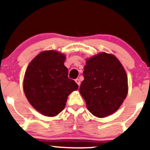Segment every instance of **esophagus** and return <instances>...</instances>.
I'll list each match as a JSON object with an SVG mask.
<instances>
[{"instance_id": "34e87169", "label": "esophagus", "mask_w": 150, "mask_h": 150, "mask_svg": "<svg viewBox=\"0 0 150 150\" xmlns=\"http://www.w3.org/2000/svg\"><path fill=\"white\" fill-rule=\"evenodd\" d=\"M75 82H76V83L77 84V85H78V86H80V80H79V79H76V80H75Z\"/></svg>"}]
</instances>
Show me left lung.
Masks as SVG:
<instances>
[{
    "label": "left lung",
    "mask_w": 150,
    "mask_h": 150,
    "mask_svg": "<svg viewBox=\"0 0 150 150\" xmlns=\"http://www.w3.org/2000/svg\"><path fill=\"white\" fill-rule=\"evenodd\" d=\"M80 92L89 112L99 118L112 114L128 94V77L113 55L101 53L87 58Z\"/></svg>",
    "instance_id": "1"
}]
</instances>
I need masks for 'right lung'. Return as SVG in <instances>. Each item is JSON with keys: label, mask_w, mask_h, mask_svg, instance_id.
I'll return each instance as SVG.
<instances>
[{"label": "right lung", "mask_w": 150, "mask_h": 150, "mask_svg": "<svg viewBox=\"0 0 150 150\" xmlns=\"http://www.w3.org/2000/svg\"><path fill=\"white\" fill-rule=\"evenodd\" d=\"M64 54L56 51H42L26 70L23 89L33 107L46 116H55L64 109L68 96L78 85L68 78Z\"/></svg>", "instance_id": "right-lung-1"}]
</instances>
